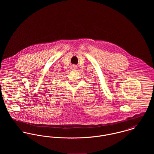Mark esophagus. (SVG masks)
I'll return each instance as SVG.
<instances>
[{"label": "esophagus", "mask_w": 154, "mask_h": 154, "mask_svg": "<svg viewBox=\"0 0 154 154\" xmlns=\"http://www.w3.org/2000/svg\"><path fill=\"white\" fill-rule=\"evenodd\" d=\"M72 69H76L77 68V67L76 66H72Z\"/></svg>", "instance_id": "obj_1"}]
</instances>
